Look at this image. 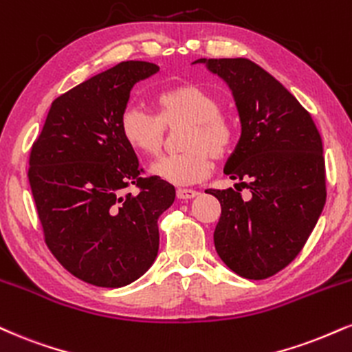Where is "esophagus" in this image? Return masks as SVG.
Returning <instances> with one entry per match:
<instances>
[{
  "label": "esophagus",
  "mask_w": 352,
  "mask_h": 352,
  "mask_svg": "<svg viewBox=\"0 0 352 352\" xmlns=\"http://www.w3.org/2000/svg\"><path fill=\"white\" fill-rule=\"evenodd\" d=\"M198 195L197 190H192V188H179L177 190V197L180 198V200H190V198H195Z\"/></svg>",
  "instance_id": "esophagus-1"
}]
</instances>
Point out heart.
<instances>
[{"label":"heart","instance_id":"obj_1","mask_svg":"<svg viewBox=\"0 0 352 352\" xmlns=\"http://www.w3.org/2000/svg\"><path fill=\"white\" fill-rule=\"evenodd\" d=\"M159 116L141 107H129L121 116V134L131 147L144 154H159L165 128L187 124L182 135L180 154L164 155L151 165L152 175L173 185H192L208 177L211 155L221 159L234 139L230 121L213 93L187 83L165 90L157 96Z\"/></svg>","mask_w":352,"mask_h":352}]
</instances>
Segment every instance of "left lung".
<instances>
[{
  "label": "left lung",
  "instance_id": "obj_1",
  "mask_svg": "<svg viewBox=\"0 0 352 352\" xmlns=\"http://www.w3.org/2000/svg\"><path fill=\"white\" fill-rule=\"evenodd\" d=\"M228 85L241 138L224 173L234 188L208 190L221 205L214 248L232 272L251 280L297 257L326 201L321 135L310 113L272 75L248 58H198ZM249 188L248 201L240 187Z\"/></svg>",
  "mask_w": 352,
  "mask_h": 352
}]
</instances>
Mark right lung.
Segmentation results:
<instances>
[{
	"instance_id": "right-lung-1",
	"label": "right lung",
	"mask_w": 352,
	"mask_h": 352,
	"mask_svg": "<svg viewBox=\"0 0 352 352\" xmlns=\"http://www.w3.org/2000/svg\"><path fill=\"white\" fill-rule=\"evenodd\" d=\"M159 72L121 62L54 100L29 157V184L45 243L80 280L118 289L149 270L159 252L157 219L175 188L142 179L121 134L129 93ZM129 184L138 195L126 194Z\"/></svg>"
}]
</instances>
